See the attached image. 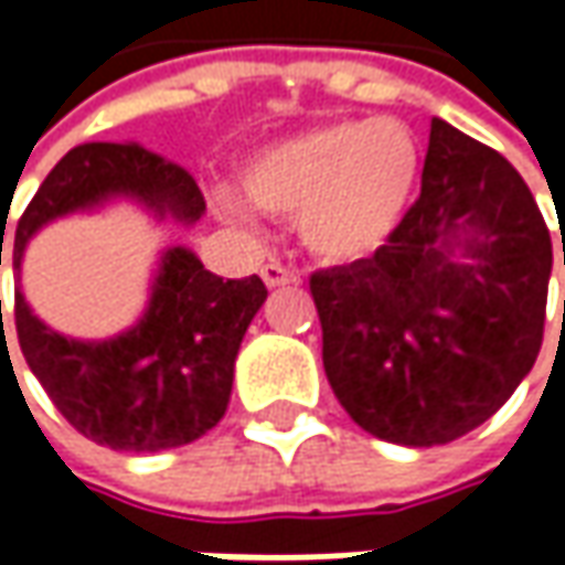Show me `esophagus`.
<instances>
[{"label": "esophagus", "mask_w": 565, "mask_h": 565, "mask_svg": "<svg viewBox=\"0 0 565 565\" xmlns=\"http://www.w3.org/2000/svg\"><path fill=\"white\" fill-rule=\"evenodd\" d=\"M260 276H264V282L270 289H276V286H292V282L301 279V273L295 270V267H286V264H264Z\"/></svg>", "instance_id": "esophagus-1"}]
</instances>
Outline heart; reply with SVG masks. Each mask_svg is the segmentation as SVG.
<instances>
[{
	"label": "heart",
	"instance_id": "1",
	"mask_svg": "<svg viewBox=\"0 0 565 565\" xmlns=\"http://www.w3.org/2000/svg\"><path fill=\"white\" fill-rule=\"evenodd\" d=\"M422 153L396 119L317 125L264 147L242 188L257 210L298 220L301 242L323 260H364L386 245L418 182ZM228 216H242L226 204Z\"/></svg>",
	"mask_w": 565,
	"mask_h": 565
}]
</instances>
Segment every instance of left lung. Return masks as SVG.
Returning <instances> with one entry per match:
<instances>
[{"mask_svg":"<svg viewBox=\"0 0 565 565\" xmlns=\"http://www.w3.org/2000/svg\"><path fill=\"white\" fill-rule=\"evenodd\" d=\"M551 267V228L510 160L434 119L422 194L386 245L311 276L339 405L390 444L466 437L532 371Z\"/></svg>","mask_w":565,"mask_h":565,"instance_id":"1","label":"left lung"}]
</instances>
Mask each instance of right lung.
<instances>
[{"instance_id":"right-lung-1","label":"right lung","mask_w":565,"mask_h":565,"mask_svg":"<svg viewBox=\"0 0 565 565\" xmlns=\"http://www.w3.org/2000/svg\"><path fill=\"white\" fill-rule=\"evenodd\" d=\"M109 194L141 198L157 213L185 223L201 220L206 210L185 166L138 143H77L53 166L18 220L14 270H21L24 245L43 223ZM264 298L260 276L223 279L204 270L191 250L172 248L147 315L125 337L109 342L58 337L31 315L21 292H14V330L33 377L77 434L121 452H160L194 444L226 415L235 355Z\"/></svg>"}]
</instances>
